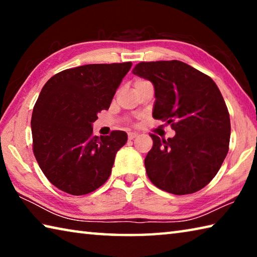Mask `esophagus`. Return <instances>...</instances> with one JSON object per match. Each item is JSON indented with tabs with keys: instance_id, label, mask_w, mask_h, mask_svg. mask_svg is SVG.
<instances>
[{
	"instance_id": "obj_1",
	"label": "esophagus",
	"mask_w": 257,
	"mask_h": 257,
	"mask_svg": "<svg viewBox=\"0 0 257 257\" xmlns=\"http://www.w3.org/2000/svg\"><path fill=\"white\" fill-rule=\"evenodd\" d=\"M137 136H138L137 133H129L128 134V138L129 139H134V138H136Z\"/></svg>"
}]
</instances>
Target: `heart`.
<instances>
[{"mask_svg": "<svg viewBox=\"0 0 257 257\" xmlns=\"http://www.w3.org/2000/svg\"><path fill=\"white\" fill-rule=\"evenodd\" d=\"M145 80H137L136 82H135V85H137V84H141V82H144Z\"/></svg>", "mask_w": 257, "mask_h": 257, "instance_id": "obj_1", "label": "heart"}]
</instances>
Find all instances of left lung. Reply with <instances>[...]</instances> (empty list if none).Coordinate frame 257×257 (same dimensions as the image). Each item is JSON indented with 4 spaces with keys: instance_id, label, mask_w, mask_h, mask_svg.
Masks as SVG:
<instances>
[{
    "instance_id": "1",
    "label": "left lung",
    "mask_w": 257,
    "mask_h": 257,
    "mask_svg": "<svg viewBox=\"0 0 257 257\" xmlns=\"http://www.w3.org/2000/svg\"><path fill=\"white\" fill-rule=\"evenodd\" d=\"M133 73L153 84V118L167 120L176 132L168 139L151 135L153 147L145 158L150 180L175 195L201 190L222 165L231 132L215 82L177 60L141 62Z\"/></svg>"
}]
</instances>
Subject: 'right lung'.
<instances>
[{
    "mask_svg": "<svg viewBox=\"0 0 257 257\" xmlns=\"http://www.w3.org/2000/svg\"><path fill=\"white\" fill-rule=\"evenodd\" d=\"M132 62L86 64L56 73L41 90L32 115L33 150L43 173L60 190L86 195L111 175L124 132L93 136L97 113L110 107Z\"/></svg>",
    "mask_w": 257,
    "mask_h": 257,
    "instance_id": "1",
    "label": "right lung"
}]
</instances>
